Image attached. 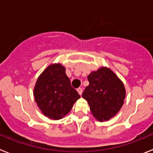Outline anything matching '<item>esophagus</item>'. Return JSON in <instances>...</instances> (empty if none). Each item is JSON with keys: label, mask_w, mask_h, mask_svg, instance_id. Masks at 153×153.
<instances>
[{"label": "esophagus", "mask_w": 153, "mask_h": 153, "mask_svg": "<svg viewBox=\"0 0 153 153\" xmlns=\"http://www.w3.org/2000/svg\"><path fill=\"white\" fill-rule=\"evenodd\" d=\"M77 92H78V93H79V95H82V93H83V89L79 87V88L77 89Z\"/></svg>", "instance_id": "34e87169"}]
</instances>
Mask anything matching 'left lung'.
<instances>
[{
  "instance_id": "8db88e82",
  "label": "left lung",
  "mask_w": 153,
  "mask_h": 153,
  "mask_svg": "<svg viewBox=\"0 0 153 153\" xmlns=\"http://www.w3.org/2000/svg\"><path fill=\"white\" fill-rule=\"evenodd\" d=\"M89 85L83 93L90 111L99 121H106L117 114L123 105L126 90L123 82L107 67L93 71L87 77Z\"/></svg>"
}]
</instances>
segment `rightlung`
<instances>
[{
	"label": "right lung",
	"mask_w": 153,
	"mask_h": 153,
	"mask_svg": "<svg viewBox=\"0 0 153 153\" xmlns=\"http://www.w3.org/2000/svg\"><path fill=\"white\" fill-rule=\"evenodd\" d=\"M60 63L50 65L42 73L36 82L33 96L42 113L52 120H60L72 109L80 97L70 84Z\"/></svg>",
	"instance_id": "1"
}]
</instances>
